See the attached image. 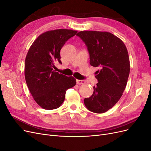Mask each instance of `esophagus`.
I'll use <instances>...</instances> for the list:
<instances>
[{
    "label": "esophagus",
    "mask_w": 151,
    "mask_h": 151,
    "mask_svg": "<svg viewBox=\"0 0 151 151\" xmlns=\"http://www.w3.org/2000/svg\"><path fill=\"white\" fill-rule=\"evenodd\" d=\"M76 83H77V84H78V85H81V84H84L86 83V81L84 80H78V79H77L76 80Z\"/></svg>",
    "instance_id": "esophagus-1"
}]
</instances>
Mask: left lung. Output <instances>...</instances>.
Here are the masks:
<instances>
[{
	"mask_svg": "<svg viewBox=\"0 0 151 151\" xmlns=\"http://www.w3.org/2000/svg\"><path fill=\"white\" fill-rule=\"evenodd\" d=\"M77 36L83 41L89 53L90 64L98 67V83L90 98L84 99L89 111H107L120 99L130 74L127 49L122 41L108 32L84 31Z\"/></svg>",
	"mask_w": 151,
	"mask_h": 151,
	"instance_id": "obj_1",
	"label": "left lung"
}]
</instances>
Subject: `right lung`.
<instances>
[{"instance_id": "obj_1", "label": "right lung", "mask_w": 151, "mask_h": 151, "mask_svg": "<svg viewBox=\"0 0 151 151\" xmlns=\"http://www.w3.org/2000/svg\"><path fill=\"white\" fill-rule=\"evenodd\" d=\"M77 31L60 29L40 35L31 45L25 60L24 76L34 100L45 109H54L64 101L66 91L76 84V79L53 69L60 61V52Z\"/></svg>"}]
</instances>
